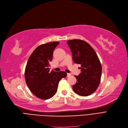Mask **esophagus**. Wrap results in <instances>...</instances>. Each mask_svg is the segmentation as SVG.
<instances>
[{
	"label": "esophagus",
	"mask_w": 128,
	"mask_h": 128,
	"mask_svg": "<svg viewBox=\"0 0 128 128\" xmlns=\"http://www.w3.org/2000/svg\"><path fill=\"white\" fill-rule=\"evenodd\" d=\"M70 76H71V74H70L68 73V74H67V77H70Z\"/></svg>",
	"instance_id": "esophagus-1"
}]
</instances>
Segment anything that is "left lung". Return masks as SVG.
Instances as JSON below:
<instances>
[{
    "label": "left lung",
    "mask_w": 128,
    "mask_h": 128,
    "mask_svg": "<svg viewBox=\"0 0 128 128\" xmlns=\"http://www.w3.org/2000/svg\"><path fill=\"white\" fill-rule=\"evenodd\" d=\"M72 53L74 62L80 64L81 73L75 76L77 82L72 89L77 94L86 96L98 88L102 75V65L96 51L86 42L80 39L67 42Z\"/></svg>",
    "instance_id": "obj_1"
}]
</instances>
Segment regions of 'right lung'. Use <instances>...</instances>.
Masks as SVG:
<instances>
[{
    "label": "right lung",
    "instance_id": "right-lung-1",
    "mask_svg": "<svg viewBox=\"0 0 128 128\" xmlns=\"http://www.w3.org/2000/svg\"><path fill=\"white\" fill-rule=\"evenodd\" d=\"M59 42H52L39 46L30 56L25 70V78L30 91L42 100L50 98L56 94L59 82L67 76L60 71L50 72L49 67L53 52Z\"/></svg>",
    "mask_w": 128,
    "mask_h": 128
}]
</instances>
